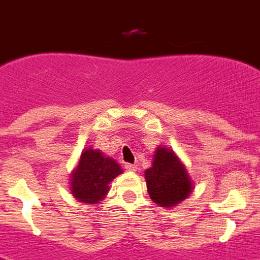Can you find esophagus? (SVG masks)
<instances>
[{"label": "esophagus", "instance_id": "obj_1", "mask_svg": "<svg viewBox=\"0 0 260 260\" xmlns=\"http://www.w3.org/2000/svg\"><path fill=\"white\" fill-rule=\"evenodd\" d=\"M125 169L128 172H135L138 169L135 164H125Z\"/></svg>", "mask_w": 260, "mask_h": 260}]
</instances>
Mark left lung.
<instances>
[{"mask_svg":"<svg viewBox=\"0 0 260 260\" xmlns=\"http://www.w3.org/2000/svg\"><path fill=\"white\" fill-rule=\"evenodd\" d=\"M146 182L148 194L161 207H172L189 197L191 181L182 162L171 150L158 147L152 168L147 169Z\"/></svg>","mask_w":260,"mask_h":260,"instance_id":"8db88e82","label":"left lung"}]
</instances>
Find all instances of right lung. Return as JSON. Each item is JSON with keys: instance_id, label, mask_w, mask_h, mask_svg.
<instances>
[{"instance_id": "right-lung-1", "label": "right lung", "mask_w": 260, "mask_h": 260, "mask_svg": "<svg viewBox=\"0 0 260 260\" xmlns=\"http://www.w3.org/2000/svg\"><path fill=\"white\" fill-rule=\"evenodd\" d=\"M121 173L116 160L88 148L80 155L78 168L71 174V192L83 203H99L109 191V183Z\"/></svg>"}]
</instances>
